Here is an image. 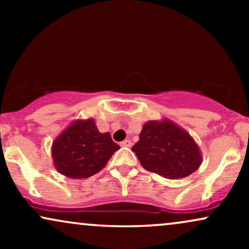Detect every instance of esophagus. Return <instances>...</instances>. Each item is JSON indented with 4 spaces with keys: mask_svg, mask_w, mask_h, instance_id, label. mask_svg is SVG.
Wrapping results in <instances>:
<instances>
[{
    "mask_svg": "<svg viewBox=\"0 0 249 249\" xmlns=\"http://www.w3.org/2000/svg\"><path fill=\"white\" fill-rule=\"evenodd\" d=\"M121 146H123V147H131V146H132V142H131L130 139H125V141H123L121 142Z\"/></svg>",
    "mask_w": 249,
    "mask_h": 249,
    "instance_id": "obj_1",
    "label": "esophagus"
}]
</instances>
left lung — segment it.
I'll return each mask as SVG.
<instances>
[{"label": "left lung", "instance_id": "obj_1", "mask_svg": "<svg viewBox=\"0 0 249 249\" xmlns=\"http://www.w3.org/2000/svg\"><path fill=\"white\" fill-rule=\"evenodd\" d=\"M132 151L145 170L166 179L188 177L202 162L199 146L191 134L166 118L145 123Z\"/></svg>", "mask_w": 249, "mask_h": 249}]
</instances>
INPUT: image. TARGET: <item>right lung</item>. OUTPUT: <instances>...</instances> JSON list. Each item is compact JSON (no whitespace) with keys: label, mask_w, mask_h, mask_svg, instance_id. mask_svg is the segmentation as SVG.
<instances>
[{"label":"right lung","mask_w":249,"mask_h":249,"mask_svg":"<svg viewBox=\"0 0 249 249\" xmlns=\"http://www.w3.org/2000/svg\"><path fill=\"white\" fill-rule=\"evenodd\" d=\"M119 148L110 133L99 132L95 119H77L53 141L51 156L59 173L83 179L98 173Z\"/></svg>","instance_id":"obj_1"}]
</instances>
